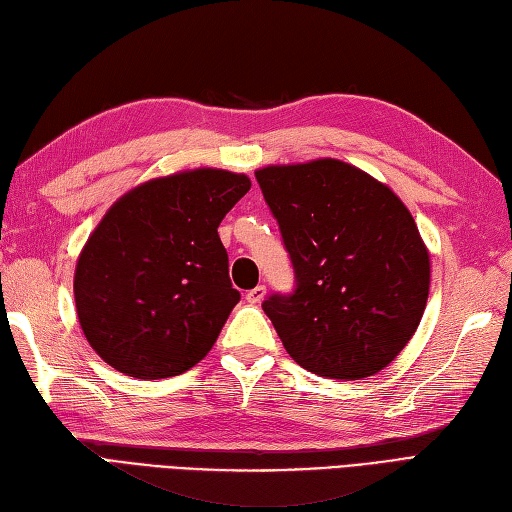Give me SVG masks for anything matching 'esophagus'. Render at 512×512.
Masks as SVG:
<instances>
[{
	"label": "esophagus",
	"instance_id": "obj_1",
	"mask_svg": "<svg viewBox=\"0 0 512 512\" xmlns=\"http://www.w3.org/2000/svg\"><path fill=\"white\" fill-rule=\"evenodd\" d=\"M265 293H267V287H265V285H258V287H254V289H249V291L245 293V298H247V302L258 304L260 300L265 298Z\"/></svg>",
	"mask_w": 512,
	"mask_h": 512
}]
</instances>
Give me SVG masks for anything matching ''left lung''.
Masks as SVG:
<instances>
[{
    "label": "left lung",
    "instance_id": "obj_1",
    "mask_svg": "<svg viewBox=\"0 0 512 512\" xmlns=\"http://www.w3.org/2000/svg\"><path fill=\"white\" fill-rule=\"evenodd\" d=\"M298 278L263 302L295 363L357 381L388 368L425 313L431 258L396 192L335 157L256 170Z\"/></svg>",
    "mask_w": 512,
    "mask_h": 512
}]
</instances>
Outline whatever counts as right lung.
Listing matches in <instances>:
<instances>
[{
    "instance_id": "obj_1",
    "label": "right lung",
    "mask_w": 512,
    "mask_h": 512,
    "mask_svg": "<svg viewBox=\"0 0 512 512\" xmlns=\"http://www.w3.org/2000/svg\"><path fill=\"white\" fill-rule=\"evenodd\" d=\"M249 188L245 173L201 166L111 203L74 269L78 324L102 361L153 381L208 355L241 300L217 227Z\"/></svg>"
}]
</instances>
